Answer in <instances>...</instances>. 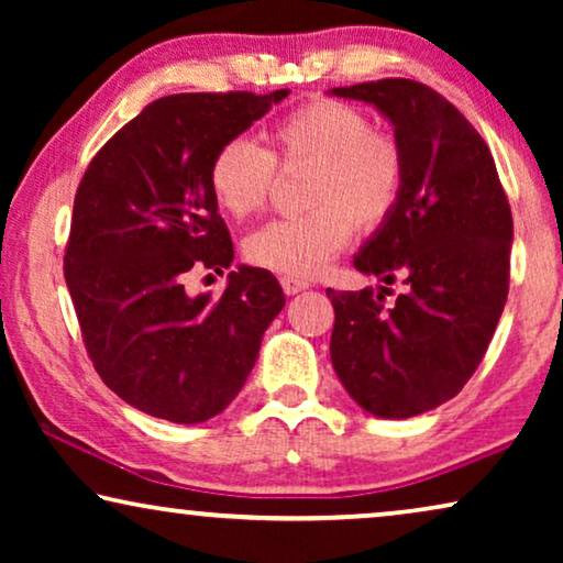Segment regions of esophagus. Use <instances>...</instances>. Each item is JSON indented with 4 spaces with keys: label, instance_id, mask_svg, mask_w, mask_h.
<instances>
[{
    "label": "esophagus",
    "instance_id": "esophagus-1",
    "mask_svg": "<svg viewBox=\"0 0 563 563\" xmlns=\"http://www.w3.org/2000/svg\"><path fill=\"white\" fill-rule=\"evenodd\" d=\"M310 287V282L297 279V276H282V289L284 295H299V291Z\"/></svg>",
    "mask_w": 563,
    "mask_h": 563
}]
</instances>
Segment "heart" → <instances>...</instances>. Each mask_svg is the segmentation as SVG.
I'll return each instance as SVG.
<instances>
[{"label": "heart", "instance_id": "heart-1", "mask_svg": "<svg viewBox=\"0 0 563 563\" xmlns=\"http://www.w3.org/2000/svg\"><path fill=\"white\" fill-rule=\"evenodd\" d=\"M312 166L302 218H284L245 238V258L268 272L310 279L353 235V220L372 230L389 218L405 184V156L397 141L372 130L358 107L312 99L268 133V151L249 137H230L210 164L214 202L230 218L261 212L274 189L276 166Z\"/></svg>", "mask_w": 563, "mask_h": 563}]
</instances>
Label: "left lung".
Here are the masks:
<instances>
[{
	"label": "left lung",
	"mask_w": 563,
	"mask_h": 563,
	"mask_svg": "<svg viewBox=\"0 0 563 563\" xmlns=\"http://www.w3.org/2000/svg\"><path fill=\"white\" fill-rule=\"evenodd\" d=\"M330 95L374 104L405 156L397 207L353 256L379 291L328 289L338 379L366 412L405 420L456 397L479 366L510 289L512 212L487 143L438 91L382 79ZM395 280L406 291L387 308Z\"/></svg>",
	"instance_id": "obj_1"
}]
</instances>
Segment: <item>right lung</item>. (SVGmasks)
Instances as JSON below:
<instances>
[{
	"label": "right lung",
	"mask_w": 563,
	"mask_h": 563,
	"mask_svg": "<svg viewBox=\"0 0 563 563\" xmlns=\"http://www.w3.org/2000/svg\"><path fill=\"white\" fill-rule=\"evenodd\" d=\"M287 95L161 97L102 145L76 189L66 287L97 374L135 410L179 426L220 415L287 302L272 272L243 264L218 299L184 289L191 268L222 274L235 256L212 156Z\"/></svg>",
	"instance_id": "1"
}]
</instances>
